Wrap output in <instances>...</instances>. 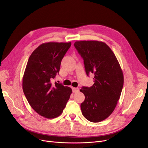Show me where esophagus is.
I'll return each mask as SVG.
<instances>
[{
    "label": "esophagus",
    "mask_w": 148,
    "mask_h": 148,
    "mask_svg": "<svg viewBox=\"0 0 148 148\" xmlns=\"http://www.w3.org/2000/svg\"><path fill=\"white\" fill-rule=\"evenodd\" d=\"M72 90H73V92L75 93V92H77L79 91V88H72Z\"/></svg>",
    "instance_id": "1"
}]
</instances>
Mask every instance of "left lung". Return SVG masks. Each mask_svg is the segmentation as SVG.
I'll use <instances>...</instances> for the list:
<instances>
[{
  "label": "left lung",
  "mask_w": 148,
  "mask_h": 148,
  "mask_svg": "<svg viewBox=\"0 0 148 148\" xmlns=\"http://www.w3.org/2000/svg\"><path fill=\"white\" fill-rule=\"evenodd\" d=\"M75 48L84 60L88 76L94 74V84L83 87L85 99L82 113L92 122H99L109 116L118 103L123 85L122 69L114 54L106 43L98 41H76Z\"/></svg>",
  "instance_id": "8db88e82"
}]
</instances>
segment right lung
<instances>
[{
	"mask_svg": "<svg viewBox=\"0 0 148 148\" xmlns=\"http://www.w3.org/2000/svg\"><path fill=\"white\" fill-rule=\"evenodd\" d=\"M71 45L70 42L44 43L29 58L23 78V92L33 109L46 118L60 116L72 93L61 83H51Z\"/></svg>",
	"mask_w": 148,
	"mask_h": 148,
	"instance_id": "obj_1",
	"label": "right lung"
}]
</instances>
